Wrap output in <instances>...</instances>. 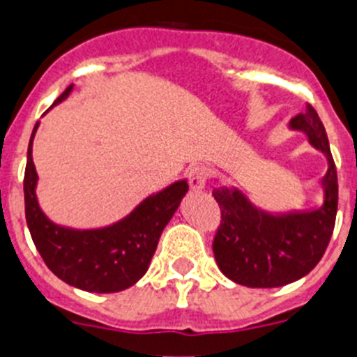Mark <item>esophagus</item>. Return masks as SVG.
Masks as SVG:
<instances>
[{
  "label": "esophagus",
  "instance_id": "34e87169",
  "mask_svg": "<svg viewBox=\"0 0 357 357\" xmlns=\"http://www.w3.org/2000/svg\"><path fill=\"white\" fill-rule=\"evenodd\" d=\"M207 176H209V169H207L206 166H193V168L189 169L188 181L191 191L198 193V191H202V189L206 188Z\"/></svg>",
  "mask_w": 357,
  "mask_h": 357
}]
</instances>
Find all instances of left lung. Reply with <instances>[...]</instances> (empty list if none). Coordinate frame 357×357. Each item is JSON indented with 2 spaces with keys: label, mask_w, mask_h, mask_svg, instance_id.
<instances>
[{
  "label": "left lung",
  "mask_w": 357,
  "mask_h": 357,
  "mask_svg": "<svg viewBox=\"0 0 357 357\" xmlns=\"http://www.w3.org/2000/svg\"><path fill=\"white\" fill-rule=\"evenodd\" d=\"M327 159L324 200L311 211L268 213L238 188H214L222 225L213 243L214 259L225 277L247 288H280L307 275L326 252L338 211V175L324 123L313 107L289 121Z\"/></svg>",
  "instance_id": "left-lung-1"
}]
</instances>
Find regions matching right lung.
<instances>
[{"label": "right lung", "instance_id": "obj_1", "mask_svg": "<svg viewBox=\"0 0 357 357\" xmlns=\"http://www.w3.org/2000/svg\"><path fill=\"white\" fill-rule=\"evenodd\" d=\"M75 85L56 98L64 102ZM52 105V107H53ZM39 123L31 132L24 172V213L36 248L46 266L66 284L91 293H116L134 286L146 273L164 227L188 193V181H176L159 193L144 198L132 213L100 229H71L56 225L37 202L36 164L31 144Z\"/></svg>", "mask_w": 357, "mask_h": 357}]
</instances>
